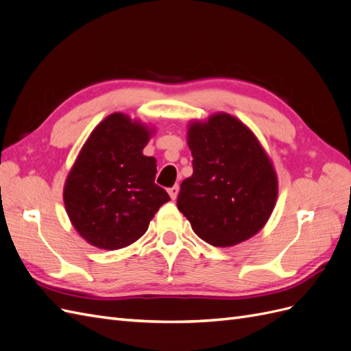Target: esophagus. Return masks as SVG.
<instances>
[{"instance_id": "esophagus-1", "label": "esophagus", "mask_w": 351, "mask_h": 351, "mask_svg": "<svg viewBox=\"0 0 351 351\" xmlns=\"http://www.w3.org/2000/svg\"><path fill=\"white\" fill-rule=\"evenodd\" d=\"M168 195H169V197H171L173 200L177 197V195H178V186H173V187H169L168 189Z\"/></svg>"}]
</instances>
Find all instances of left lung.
Masks as SVG:
<instances>
[{
	"mask_svg": "<svg viewBox=\"0 0 351 351\" xmlns=\"http://www.w3.org/2000/svg\"><path fill=\"white\" fill-rule=\"evenodd\" d=\"M187 143L193 174L180 186L177 208L193 231L217 247L259 232L278 196L277 174L259 141L226 112L190 123Z\"/></svg>",
	"mask_w": 351,
	"mask_h": 351,
	"instance_id": "obj_1",
	"label": "left lung"
}]
</instances>
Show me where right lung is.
<instances>
[{
	"label": "right lung",
	"mask_w": 351,
	"mask_h": 351,
	"mask_svg": "<svg viewBox=\"0 0 351 351\" xmlns=\"http://www.w3.org/2000/svg\"><path fill=\"white\" fill-rule=\"evenodd\" d=\"M151 130L114 112L90 133L64 184V205L79 234L105 250L141 239L169 200L155 184L156 159L145 156Z\"/></svg>",
	"instance_id": "obj_1"
}]
</instances>
